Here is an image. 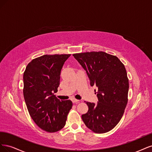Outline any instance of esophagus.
I'll return each mask as SVG.
<instances>
[{
    "mask_svg": "<svg viewBox=\"0 0 152 152\" xmlns=\"http://www.w3.org/2000/svg\"><path fill=\"white\" fill-rule=\"evenodd\" d=\"M72 102L74 103V104H78V103L80 102V100H77L76 99H74V98H73V99H72Z\"/></svg>",
    "mask_w": 152,
    "mask_h": 152,
    "instance_id": "1",
    "label": "esophagus"
}]
</instances>
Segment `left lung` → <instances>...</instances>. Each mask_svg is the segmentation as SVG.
I'll list each match as a JSON object with an SVG mask.
<instances>
[{"instance_id":"8db88e82","label":"left lung","mask_w":152,"mask_h":152,"mask_svg":"<svg viewBox=\"0 0 152 152\" xmlns=\"http://www.w3.org/2000/svg\"><path fill=\"white\" fill-rule=\"evenodd\" d=\"M72 56L86 71L90 85L98 88L99 102H86L88 110L82 119L94 133H107L119 123L128 104L129 80L125 66L118 57L102 51Z\"/></svg>"}]
</instances>
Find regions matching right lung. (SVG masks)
<instances>
[{"mask_svg":"<svg viewBox=\"0 0 152 152\" xmlns=\"http://www.w3.org/2000/svg\"><path fill=\"white\" fill-rule=\"evenodd\" d=\"M71 54L44 55L34 58L23 74V95L32 119L42 129L55 133L62 129L72 109L71 100H60L54 95L60 75Z\"/></svg>","mask_w":152,"mask_h":152,"instance_id":"right-lung-1","label":"right lung"}]
</instances>
